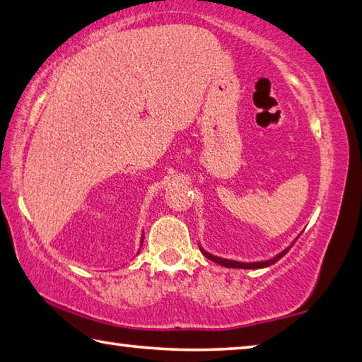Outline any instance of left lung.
Here are the masks:
<instances>
[{"mask_svg": "<svg viewBox=\"0 0 362 362\" xmlns=\"http://www.w3.org/2000/svg\"><path fill=\"white\" fill-rule=\"evenodd\" d=\"M298 240V239H296ZM294 245V242L293 244L288 247V248H285L284 252H280L277 256H274V258H271V259H267V261H256V262H240V261H234V259H225V258H220V256H215V255H210L209 252H206V250H204L202 247H199V250L202 252V255L206 256L207 259H210V261H214V262H216V264H220V266H225V267H234V269H262V267H267V266H272V264H275V262H277L280 258H284V256L290 252V248Z\"/></svg>", "mask_w": 362, "mask_h": 362, "instance_id": "8db88e82", "label": "left lung"}]
</instances>
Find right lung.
I'll list each match as a JSON object with an SVG mask.
<instances>
[{"label":"right lung","instance_id":"right-lung-1","mask_svg":"<svg viewBox=\"0 0 362 362\" xmlns=\"http://www.w3.org/2000/svg\"><path fill=\"white\" fill-rule=\"evenodd\" d=\"M142 240H144V238H142V239H141V245H142Z\"/></svg>","mask_w":362,"mask_h":362}]
</instances>
